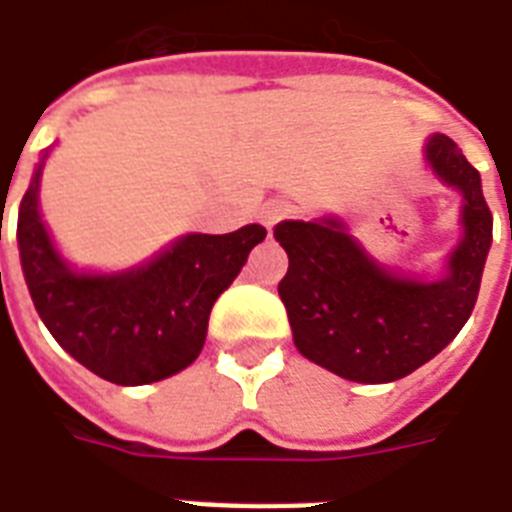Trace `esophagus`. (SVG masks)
Wrapping results in <instances>:
<instances>
[{
    "instance_id": "34e87169",
    "label": "esophagus",
    "mask_w": 512,
    "mask_h": 512,
    "mask_svg": "<svg viewBox=\"0 0 512 512\" xmlns=\"http://www.w3.org/2000/svg\"><path fill=\"white\" fill-rule=\"evenodd\" d=\"M290 211H293V203H290V200H268L266 206H263V211H260V219H263V225L266 227H274L276 222H282Z\"/></svg>"
}]
</instances>
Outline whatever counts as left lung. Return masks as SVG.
Wrapping results in <instances>:
<instances>
[{
  "mask_svg": "<svg viewBox=\"0 0 512 512\" xmlns=\"http://www.w3.org/2000/svg\"><path fill=\"white\" fill-rule=\"evenodd\" d=\"M426 157L464 195V238L439 282L385 274L336 219L274 230L290 257L279 298L295 347L344 380L377 385L407 377L456 339L478 301L494 225L480 173L448 135H434Z\"/></svg>",
  "mask_w": 512,
  "mask_h": 512,
  "instance_id": "obj_1",
  "label": "left lung"
}]
</instances>
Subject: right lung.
I'll return each mask as SVG.
<instances>
[{"label": "right lung", "mask_w": 512, "mask_h": 512, "mask_svg": "<svg viewBox=\"0 0 512 512\" xmlns=\"http://www.w3.org/2000/svg\"><path fill=\"white\" fill-rule=\"evenodd\" d=\"M37 181L40 168L18 208V249L34 309L56 342L116 385H146L187 369L203 350L211 306L266 238V227L195 233L130 274L78 276L45 233Z\"/></svg>", "instance_id": "right-lung-1"}]
</instances>
